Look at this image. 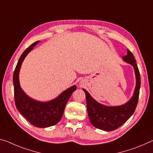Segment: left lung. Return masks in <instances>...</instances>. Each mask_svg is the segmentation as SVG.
<instances>
[{"label": "left lung", "mask_w": 153, "mask_h": 153, "mask_svg": "<svg viewBox=\"0 0 153 153\" xmlns=\"http://www.w3.org/2000/svg\"><path fill=\"white\" fill-rule=\"evenodd\" d=\"M123 59L126 62L133 65L136 77L135 91L132 98L126 104L117 107L105 106L96 102L88 91L83 89L85 93L87 109L91 123L96 128L103 131H111L123 125L133 114L139 99L141 79L135 57L128 49L127 55Z\"/></svg>", "instance_id": "obj_1"}]
</instances>
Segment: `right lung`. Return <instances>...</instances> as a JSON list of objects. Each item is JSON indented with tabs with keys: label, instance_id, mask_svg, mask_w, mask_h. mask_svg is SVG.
<instances>
[{
	"label": "right lung",
	"instance_id": "obj_1",
	"mask_svg": "<svg viewBox=\"0 0 153 153\" xmlns=\"http://www.w3.org/2000/svg\"><path fill=\"white\" fill-rule=\"evenodd\" d=\"M39 41L32 44L26 49L18 60L13 75L14 100L16 108L29 123L35 126L46 128L55 125L62 119L65 105L76 86L67 89L57 97L48 102H39L29 97L21 89L19 83V72L23 60Z\"/></svg>",
	"mask_w": 153,
	"mask_h": 153
}]
</instances>
